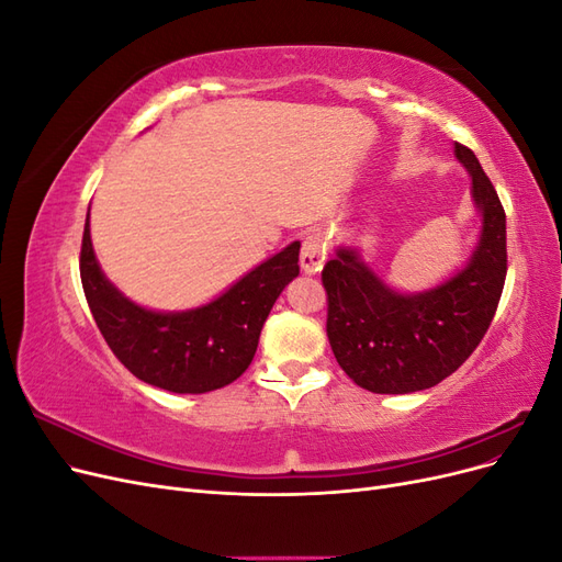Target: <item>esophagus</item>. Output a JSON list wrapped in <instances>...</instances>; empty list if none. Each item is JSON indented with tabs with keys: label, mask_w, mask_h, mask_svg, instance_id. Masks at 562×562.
<instances>
[{
	"label": "esophagus",
	"mask_w": 562,
	"mask_h": 562,
	"mask_svg": "<svg viewBox=\"0 0 562 562\" xmlns=\"http://www.w3.org/2000/svg\"><path fill=\"white\" fill-rule=\"evenodd\" d=\"M326 260H328V236L318 229L304 236L302 252H300V267L304 274H316Z\"/></svg>",
	"instance_id": "1"
}]
</instances>
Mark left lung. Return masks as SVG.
Masks as SVG:
<instances>
[{"label":"left lung","mask_w":562,"mask_h":562,"mask_svg":"<svg viewBox=\"0 0 562 562\" xmlns=\"http://www.w3.org/2000/svg\"><path fill=\"white\" fill-rule=\"evenodd\" d=\"M454 155L473 178V201L483 213L479 248L457 277L434 291L401 295L347 248L321 271L335 359L372 394H411L443 382L495 318L506 279V213L473 151L454 143Z\"/></svg>","instance_id":"8db88e82"}]
</instances>
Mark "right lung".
I'll list each match as a JSON object with an SVG mask.
<instances>
[{
    "label": "right lung",
    "mask_w": 562,
    "mask_h": 562,
    "mask_svg": "<svg viewBox=\"0 0 562 562\" xmlns=\"http://www.w3.org/2000/svg\"><path fill=\"white\" fill-rule=\"evenodd\" d=\"M297 255L295 241L206 307L159 314L133 304L103 277L87 217L79 271L95 326L126 370L173 394H206L241 378L250 366L271 307L300 274Z\"/></svg>",
    "instance_id": "add662e5"
}]
</instances>
